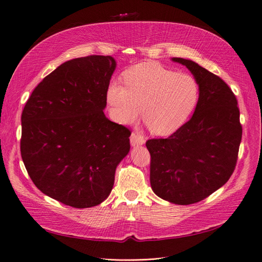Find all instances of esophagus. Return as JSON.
Returning a JSON list of instances; mask_svg holds the SVG:
<instances>
[{"label": "esophagus", "mask_w": 262, "mask_h": 262, "mask_svg": "<svg viewBox=\"0 0 262 262\" xmlns=\"http://www.w3.org/2000/svg\"><path fill=\"white\" fill-rule=\"evenodd\" d=\"M145 142L144 138L142 137L141 135L133 133L130 135V143L133 146H138V145H142Z\"/></svg>", "instance_id": "obj_1"}]
</instances>
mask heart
I'll use <instances>...</instances> for the list:
<instances>
[{
  "label": "heart",
  "mask_w": 262,
  "mask_h": 262,
  "mask_svg": "<svg viewBox=\"0 0 262 262\" xmlns=\"http://www.w3.org/2000/svg\"><path fill=\"white\" fill-rule=\"evenodd\" d=\"M125 86L112 81L107 90L111 115L129 124L140 115L153 135L177 132L194 111L199 98L197 81L156 63H141L124 73Z\"/></svg>",
  "instance_id": "b5f03b06"
}]
</instances>
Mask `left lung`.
Returning a JSON list of instances; mask_svg holds the SVG:
<instances>
[{
  "instance_id": "left-lung-1",
  "label": "left lung",
  "mask_w": 262,
  "mask_h": 262,
  "mask_svg": "<svg viewBox=\"0 0 262 262\" xmlns=\"http://www.w3.org/2000/svg\"><path fill=\"white\" fill-rule=\"evenodd\" d=\"M186 66L199 86L188 122L166 139L147 140L150 182L155 194L180 206L196 203L221 188L236 164L242 139L240 111L230 88L194 61L172 58Z\"/></svg>"
}]
</instances>
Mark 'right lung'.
<instances>
[{
	"label": "right lung",
	"instance_id": "add662e5",
	"mask_svg": "<svg viewBox=\"0 0 262 262\" xmlns=\"http://www.w3.org/2000/svg\"><path fill=\"white\" fill-rule=\"evenodd\" d=\"M117 67L110 55L61 64L34 89L22 111L20 151L35 186L66 206L84 209L108 198L130 132L103 110Z\"/></svg>",
	"mask_w": 262,
	"mask_h": 262
}]
</instances>
